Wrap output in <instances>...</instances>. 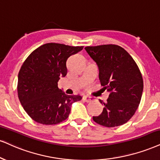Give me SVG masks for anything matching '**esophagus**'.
Segmentation results:
<instances>
[{
	"instance_id": "34e87169",
	"label": "esophagus",
	"mask_w": 160,
	"mask_h": 160,
	"mask_svg": "<svg viewBox=\"0 0 160 160\" xmlns=\"http://www.w3.org/2000/svg\"><path fill=\"white\" fill-rule=\"evenodd\" d=\"M83 100H84V101H85L86 102H90L92 101V98L91 97H90V96H83Z\"/></svg>"
}]
</instances>
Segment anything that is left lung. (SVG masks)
I'll use <instances>...</instances> for the list:
<instances>
[{
    "label": "left lung",
    "instance_id": "1",
    "mask_svg": "<svg viewBox=\"0 0 160 160\" xmlns=\"http://www.w3.org/2000/svg\"><path fill=\"white\" fill-rule=\"evenodd\" d=\"M86 52L98 65L101 84L109 92L103 111L92 116L96 123L108 128L120 126L134 115L143 91L142 74L133 58L114 44L86 47Z\"/></svg>",
    "mask_w": 160,
    "mask_h": 160
}]
</instances>
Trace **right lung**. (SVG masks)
<instances>
[{
	"label": "right lung",
	"instance_id": "obj_1",
	"mask_svg": "<svg viewBox=\"0 0 160 160\" xmlns=\"http://www.w3.org/2000/svg\"><path fill=\"white\" fill-rule=\"evenodd\" d=\"M82 49L48 43L35 50L23 62L18 73V95L34 121L48 125L62 122L68 119L72 103L82 99L79 95L65 94L58 82L68 72V58Z\"/></svg>",
	"mask_w": 160,
	"mask_h": 160
}]
</instances>
